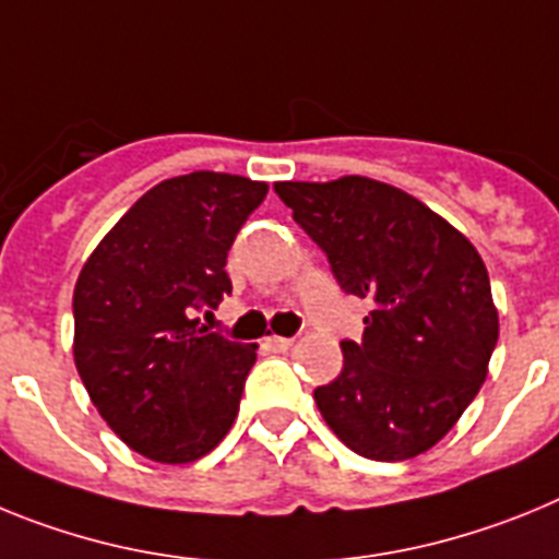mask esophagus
I'll list each match as a JSON object with an SVG mask.
<instances>
[{
    "label": "esophagus",
    "mask_w": 559,
    "mask_h": 559,
    "mask_svg": "<svg viewBox=\"0 0 559 559\" xmlns=\"http://www.w3.org/2000/svg\"><path fill=\"white\" fill-rule=\"evenodd\" d=\"M293 343H295L293 337H278V334L264 340V346L270 348V352H286V348H293Z\"/></svg>",
    "instance_id": "esophagus-1"
}]
</instances>
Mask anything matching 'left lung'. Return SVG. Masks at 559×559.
<instances>
[{
  "label": "left lung",
  "instance_id": "left-lung-1",
  "mask_svg": "<svg viewBox=\"0 0 559 559\" xmlns=\"http://www.w3.org/2000/svg\"><path fill=\"white\" fill-rule=\"evenodd\" d=\"M326 252L346 295L371 304L343 371L314 388L337 439L373 461H405L448 433L487 380L498 312L481 255L411 193L368 177L275 182Z\"/></svg>",
  "mask_w": 559,
  "mask_h": 559
}]
</instances>
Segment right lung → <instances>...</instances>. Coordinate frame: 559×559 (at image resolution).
Returning a JSON list of instances; mask_svg holds the SVG:
<instances>
[{"mask_svg": "<svg viewBox=\"0 0 559 559\" xmlns=\"http://www.w3.org/2000/svg\"><path fill=\"white\" fill-rule=\"evenodd\" d=\"M264 197V182L236 174L165 179L78 275L75 368L106 425L145 459H202L239 414L259 346L207 332L193 314L230 295L227 250Z\"/></svg>", "mask_w": 559, "mask_h": 559, "instance_id": "obj_1", "label": "right lung"}]
</instances>
